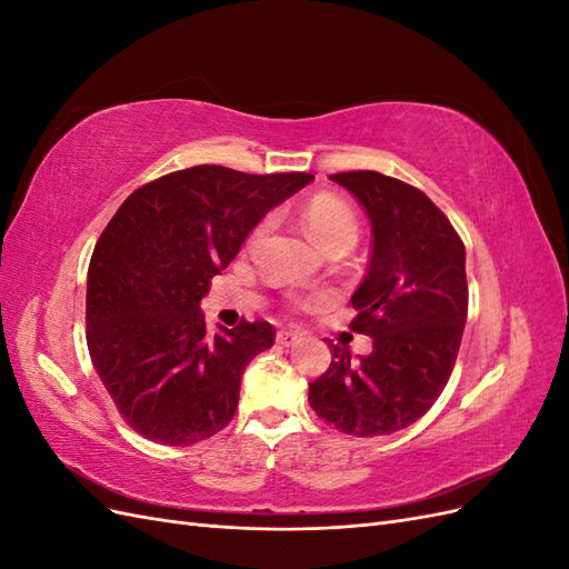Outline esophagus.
I'll list each match as a JSON object with an SVG mask.
<instances>
[{
    "instance_id": "esophagus-1",
    "label": "esophagus",
    "mask_w": 569,
    "mask_h": 569,
    "mask_svg": "<svg viewBox=\"0 0 569 569\" xmlns=\"http://www.w3.org/2000/svg\"><path fill=\"white\" fill-rule=\"evenodd\" d=\"M297 341H301V335L295 332V330H280L278 332V343H282V347H295Z\"/></svg>"
}]
</instances>
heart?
<instances>
[{
	"instance_id": "b5f03b06",
	"label": "heart",
	"mask_w": 569,
	"mask_h": 569,
	"mask_svg": "<svg viewBox=\"0 0 569 569\" xmlns=\"http://www.w3.org/2000/svg\"><path fill=\"white\" fill-rule=\"evenodd\" d=\"M301 222L313 242L327 253L351 249L358 242L360 226L351 206L335 194H316L301 209Z\"/></svg>"
}]
</instances>
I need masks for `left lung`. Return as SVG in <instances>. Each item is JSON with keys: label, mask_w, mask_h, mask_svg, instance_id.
I'll list each match as a JSON object with an SVG mask.
<instances>
[{"label": "left lung", "mask_w": 569, "mask_h": 569, "mask_svg": "<svg viewBox=\"0 0 569 569\" xmlns=\"http://www.w3.org/2000/svg\"><path fill=\"white\" fill-rule=\"evenodd\" d=\"M363 203L372 256L351 303L368 356L330 343L332 363L308 387L318 418L351 437L399 432L435 406L453 372L468 320L465 244L418 187L375 170L330 176Z\"/></svg>", "instance_id": "left-lung-1"}]
</instances>
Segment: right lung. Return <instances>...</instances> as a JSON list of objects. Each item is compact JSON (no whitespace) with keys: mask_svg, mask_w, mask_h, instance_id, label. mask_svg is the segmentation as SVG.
I'll return each mask as SVG.
<instances>
[{"mask_svg":"<svg viewBox=\"0 0 569 569\" xmlns=\"http://www.w3.org/2000/svg\"><path fill=\"white\" fill-rule=\"evenodd\" d=\"M311 180L194 166L120 203L90 258L84 322L99 380L137 435L189 446L230 425L244 368L274 327L242 320L211 335L199 301L256 222Z\"/></svg>","mask_w":569,"mask_h":569,"instance_id":"obj_1","label":"right lung"}]
</instances>
